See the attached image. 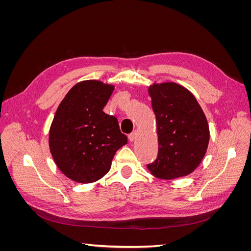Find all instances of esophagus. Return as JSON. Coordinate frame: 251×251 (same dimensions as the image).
I'll use <instances>...</instances> for the list:
<instances>
[{
  "label": "esophagus",
  "instance_id": "esophagus-1",
  "mask_svg": "<svg viewBox=\"0 0 251 251\" xmlns=\"http://www.w3.org/2000/svg\"><path fill=\"white\" fill-rule=\"evenodd\" d=\"M137 135H138V131H134L132 134L128 135V139H130V141H135L136 138H137Z\"/></svg>",
  "mask_w": 251,
  "mask_h": 251
}]
</instances>
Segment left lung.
Masks as SVG:
<instances>
[{
  "label": "left lung",
  "instance_id": "left-lung-1",
  "mask_svg": "<svg viewBox=\"0 0 251 251\" xmlns=\"http://www.w3.org/2000/svg\"><path fill=\"white\" fill-rule=\"evenodd\" d=\"M157 120L158 156L148 169L156 178L172 180L192 174L209 142L206 116L191 91L176 82L149 87Z\"/></svg>",
  "mask_w": 251,
  "mask_h": 251
}]
</instances>
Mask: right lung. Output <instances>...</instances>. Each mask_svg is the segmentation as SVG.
Wrapping results in <instances>:
<instances>
[{"instance_id": "add662e5", "label": "right lung", "mask_w": 251, "mask_h": 251, "mask_svg": "<svg viewBox=\"0 0 251 251\" xmlns=\"http://www.w3.org/2000/svg\"><path fill=\"white\" fill-rule=\"evenodd\" d=\"M114 88L100 80L79 81L55 112L49 148L59 171L72 181L92 183L101 179L117 150L127 143L117 118L102 111Z\"/></svg>"}]
</instances>
